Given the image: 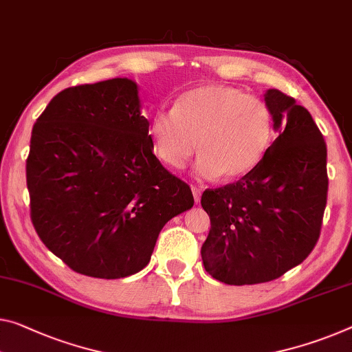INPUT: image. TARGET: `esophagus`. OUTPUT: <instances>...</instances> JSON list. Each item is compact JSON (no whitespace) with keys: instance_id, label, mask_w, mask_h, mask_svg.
<instances>
[{"instance_id":"1","label":"esophagus","mask_w":352,"mask_h":352,"mask_svg":"<svg viewBox=\"0 0 352 352\" xmlns=\"http://www.w3.org/2000/svg\"><path fill=\"white\" fill-rule=\"evenodd\" d=\"M192 193H193L195 203H199V199H201V188L197 186H192Z\"/></svg>"}]
</instances>
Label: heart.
I'll use <instances>...</instances> for the list:
<instances>
[{"label": "heart", "mask_w": 352, "mask_h": 352, "mask_svg": "<svg viewBox=\"0 0 352 352\" xmlns=\"http://www.w3.org/2000/svg\"><path fill=\"white\" fill-rule=\"evenodd\" d=\"M153 151L162 164L182 168L197 149L195 171L203 177L236 179L263 160L274 138V115L256 96L223 85L181 94L173 110L155 111L149 122Z\"/></svg>", "instance_id": "heart-1"}]
</instances>
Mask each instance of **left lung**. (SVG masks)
Here are the masks:
<instances>
[{"instance_id":"1","label":"left lung","mask_w":352,"mask_h":352,"mask_svg":"<svg viewBox=\"0 0 352 352\" xmlns=\"http://www.w3.org/2000/svg\"><path fill=\"white\" fill-rule=\"evenodd\" d=\"M264 102L278 137L244 177L201 197L210 219L203 264L226 285L266 283L304 261L327 203V148L311 115L278 89Z\"/></svg>"}]
</instances>
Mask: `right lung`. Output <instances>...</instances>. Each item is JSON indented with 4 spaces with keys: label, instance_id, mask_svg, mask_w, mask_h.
Wrapping results in <instances>:
<instances>
[{
    "label": "right lung",
    "instance_id": "add662e5",
    "mask_svg": "<svg viewBox=\"0 0 352 352\" xmlns=\"http://www.w3.org/2000/svg\"><path fill=\"white\" fill-rule=\"evenodd\" d=\"M31 220L75 272L122 278L148 266L165 223L193 206L153 153L138 85L111 78L56 94L32 127Z\"/></svg>",
    "mask_w": 352,
    "mask_h": 352
}]
</instances>
